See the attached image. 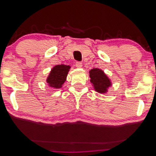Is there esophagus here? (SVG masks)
<instances>
[{
    "label": "esophagus",
    "instance_id": "1",
    "mask_svg": "<svg viewBox=\"0 0 156 156\" xmlns=\"http://www.w3.org/2000/svg\"><path fill=\"white\" fill-rule=\"evenodd\" d=\"M82 66H83V64H82V63L80 62H77L76 63V67L77 68H81Z\"/></svg>",
    "mask_w": 156,
    "mask_h": 156
}]
</instances>
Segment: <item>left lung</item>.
<instances>
[{"label": "left lung", "mask_w": 156, "mask_h": 156, "mask_svg": "<svg viewBox=\"0 0 156 156\" xmlns=\"http://www.w3.org/2000/svg\"><path fill=\"white\" fill-rule=\"evenodd\" d=\"M89 77L91 78V83H93L95 91L99 93L104 94L112 85L110 80L104 72L98 68H94L89 71Z\"/></svg>", "instance_id": "1"}]
</instances>
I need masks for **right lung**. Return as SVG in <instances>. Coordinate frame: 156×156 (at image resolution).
Masks as SVG:
<instances>
[{"label":"right lung","instance_id":"obj_1","mask_svg":"<svg viewBox=\"0 0 156 156\" xmlns=\"http://www.w3.org/2000/svg\"><path fill=\"white\" fill-rule=\"evenodd\" d=\"M70 66L59 64L55 66L51 69L49 76L47 78V83L50 87L53 88H61L65 82Z\"/></svg>","mask_w":156,"mask_h":156}]
</instances>
